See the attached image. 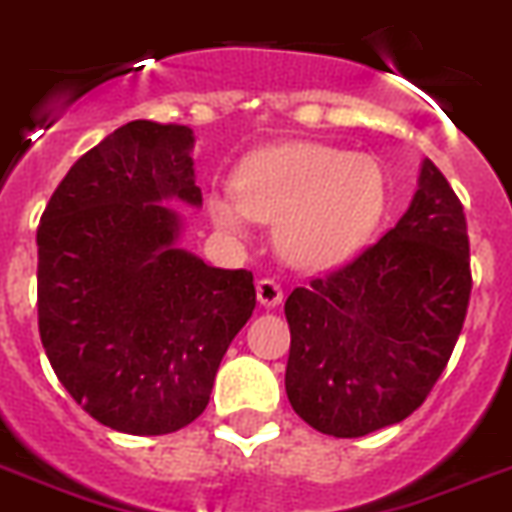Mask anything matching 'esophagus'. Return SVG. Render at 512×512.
Returning a JSON list of instances; mask_svg holds the SVG:
<instances>
[{
    "label": "esophagus",
    "instance_id": "esophagus-1",
    "mask_svg": "<svg viewBox=\"0 0 512 512\" xmlns=\"http://www.w3.org/2000/svg\"><path fill=\"white\" fill-rule=\"evenodd\" d=\"M256 298H259L264 308H277L282 298H285V292H282V287L274 279H261L259 285H256Z\"/></svg>",
    "mask_w": 512,
    "mask_h": 512
}]
</instances>
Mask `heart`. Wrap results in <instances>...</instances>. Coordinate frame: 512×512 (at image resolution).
<instances>
[{"mask_svg": "<svg viewBox=\"0 0 512 512\" xmlns=\"http://www.w3.org/2000/svg\"><path fill=\"white\" fill-rule=\"evenodd\" d=\"M388 178L378 157L318 142L272 144L235 173V191H212L209 214L225 233L277 222L279 253L305 272L352 261L378 233Z\"/></svg>", "mask_w": 512, "mask_h": 512, "instance_id": "obj_1", "label": "heart"}]
</instances>
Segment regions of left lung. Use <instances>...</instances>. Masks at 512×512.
<instances>
[{
  "label": "left lung",
  "instance_id": "obj_1",
  "mask_svg": "<svg viewBox=\"0 0 512 512\" xmlns=\"http://www.w3.org/2000/svg\"><path fill=\"white\" fill-rule=\"evenodd\" d=\"M469 295L464 207L425 157L401 220L352 264L290 292L292 409L334 438L406 419L448 365Z\"/></svg>",
  "mask_w": 512,
  "mask_h": 512
}]
</instances>
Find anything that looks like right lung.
Segmentation results:
<instances>
[{
  "instance_id": "obj_1",
  "label": "right lung",
  "mask_w": 512,
  "mask_h": 512,
  "mask_svg": "<svg viewBox=\"0 0 512 512\" xmlns=\"http://www.w3.org/2000/svg\"><path fill=\"white\" fill-rule=\"evenodd\" d=\"M194 131L131 121L77 160L38 225V329L61 386L100 425L168 435L207 409L256 308L253 274L181 248L202 207Z\"/></svg>"
}]
</instances>
